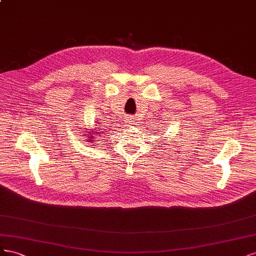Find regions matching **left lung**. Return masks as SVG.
<instances>
[{
    "instance_id": "left-lung-1",
    "label": "left lung",
    "mask_w": 256,
    "mask_h": 256,
    "mask_svg": "<svg viewBox=\"0 0 256 256\" xmlns=\"http://www.w3.org/2000/svg\"><path fill=\"white\" fill-rule=\"evenodd\" d=\"M163 147H164V146H163Z\"/></svg>"
}]
</instances>
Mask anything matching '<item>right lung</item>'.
<instances>
[{
	"label": "right lung",
	"instance_id": "obj_1",
	"mask_svg": "<svg viewBox=\"0 0 256 256\" xmlns=\"http://www.w3.org/2000/svg\"><path fill=\"white\" fill-rule=\"evenodd\" d=\"M96 130H94V132H91L90 130H86V133H84V138H86V140H88V142H94V140H96ZM103 132H100V134H102ZM94 144V142H93ZM93 146V144H92Z\"/></svg>",
	"mask_w": 256,
	"mask_h": 256
}]
</instances>
